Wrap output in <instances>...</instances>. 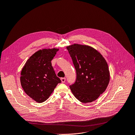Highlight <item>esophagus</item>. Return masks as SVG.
Segmentation results:
<instances>
[{
  "label": "esophagus",
  "mask_w": 135,
  "mask_h": 135,
  "mask_svg": "<svg viewBox=\"0 0 135 135\" xmlns=\"http://www.w3.org/2000/svg\"><path fill=\"white\" fill-rule=\"evenodd\" d=\"M61 79L62 83H64L65 81H66V78H61Z\"/></svg>",
  "instance_id": "esophagus-1"
}]
</instances>
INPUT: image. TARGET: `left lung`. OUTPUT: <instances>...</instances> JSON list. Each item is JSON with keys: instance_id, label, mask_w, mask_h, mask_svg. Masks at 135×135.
Here are the masks:
<instances>
[{"instance_id": "8db88e82", "label": "left lung", "mask_w": 135, "mask_h": 135, "mask_svg": "<svg viewBox=\"0 0 135 135\" xmlns=\"http://www.w3.org/2000/svg\"><path fill=\"white\" fill-rule=\"evenodd\" d=\"M67 49L76 71V82L69 86L72 93L82 103L95 101L105 91L109 81L105 59L88 46L74 44Z\"/></svg>"}]
</instances>
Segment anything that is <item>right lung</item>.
<instances>
[{"mask_svg": "<svg viewBox=\"0 0 135 135\" xmlns=\"http://www.w3.org/2000/svg\"><path fill=\"white\" fill-rule=\"evenodd\" d=\"M58 49L38 51L29 58L21 72V83L24 92L38 103L46 101L61 81L57 77L51 61Z\"/></svg>", "mask_w": 135, "mask_h": 135, "instance_id": "right-lung-1", "label": "right lung"}]
</instances>
